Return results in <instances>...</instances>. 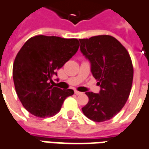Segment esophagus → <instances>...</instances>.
Returning <instances> with one entry per match:
<instances>
[{
  "label": "esophagus",
  "instance_id": "34e87169",
  "mask_svg": "<svg viewBox=\"0 0 149 149\" xmlns=\"http://www.w3.org/2000/svg\"><path fill=\"white\" fill-rule=\"evenodd\" d=\"M74 93H76V94H77V95H81V94H82V93H83L80 92V91H78V90H75Z\"/></svg>",
  "mask_w": 149,
  "mask_h": 149
}]
</instances>
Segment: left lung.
Wrapping results in <instances>:
<instances>
[{
  "label": "left lung",
  "mask_w": 149,
  "mask_h": 149,
  "mask_svg": "<svg viewBox=\"0 0 149 149\" xmlns=\"http://www.w3.org/2000/svg\"><path fill=\"white\" fill-rule=\"evenodd\" d=\"M81 52L91 64V72L100 85L99 93L86 92L89 102L82 107L94 122L110 120L128 99L133 81L132 62L128 52L111 35L79 39Z\"/></svg>",
  "instance_id": "1"
}]
</instances>
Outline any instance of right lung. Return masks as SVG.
<instances>
[{"instance_id": "add662e5", "label": "right lung", "mask_w": 149, "mask_h": 149, "mask_svg": "<svg viewBox=\"0 0 149 149\" xmlns=\"http://www.w3.org/2000/svg\"><path fill=\"white\" fill-rule=\"evenodd\" d=\"M77 38L37 35L29 38L13 62V83L25 109L39 118L51 117L61 109L72 89L54 87L56 71L71 59L79 48Z\"/></svg>"}]
</instances>
